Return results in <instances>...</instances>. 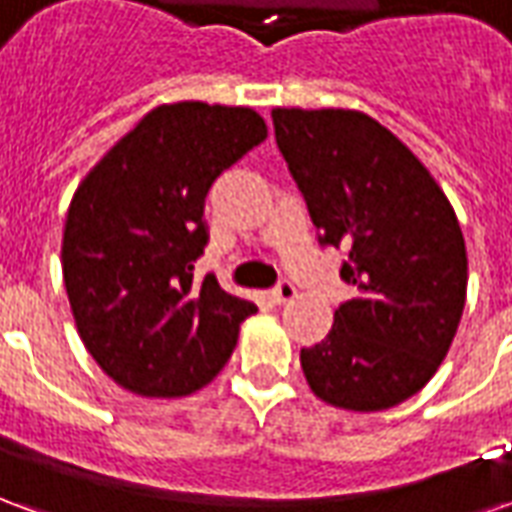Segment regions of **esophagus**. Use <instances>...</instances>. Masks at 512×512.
Wrapping results in <instances>:
<instances>
[{
	"instance_id": "obj_1",
	"label": "esophagus",
	"mask_w": 512,
	"mask_h": 512,
	"mask_svg": "<svg viewBox=\"0 0 512 512\" xmlns=\"http://www.w3.org/2000/svg\"><path fill=\"white\" fill-rule=\"evenodd\" d=\"M296 299V288H293V282H279L277 288L271 290V301L274 304H288V301Z\"/></svg>"
}]
</instances>
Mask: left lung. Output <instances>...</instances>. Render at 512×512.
<instances>
[{"mask_svg":"<svg viewBox=\"0 0 512 512\" xmlns=\"http://www.w3.org/2000/svg\"><path fill=\"white\" fill-rule=\"evenodd\" d=\"M274 134L321 244L343 246L356 296L301 348L315 395L384 411L439 370L466 304V244L447 194L389 128L356 109H274Z\"/></svg>","mask_w":512,"mask_h":512,"instance_id":"left-lung-1","label":"left lung"}]
</instances>
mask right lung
<instances>
[{
	"mask_svg": "<svg viewBox=\"0 0 512 512\" xmlns=\"http://www.w3.org/2000/svg\"><path fill=\"white\" fill-rule=\"evenodd\" d=\"M268 136L249 106L180 101L147 112L73 194L62 277L84 348L115 384L183 397L211 384L252 301L194 282L205 194Z\"/></svg>",
	"mask_w": 512,
	"mask_h": 512,
	"instance_id": "obj_1",
	"label": "right lung"
}]
</instances>
